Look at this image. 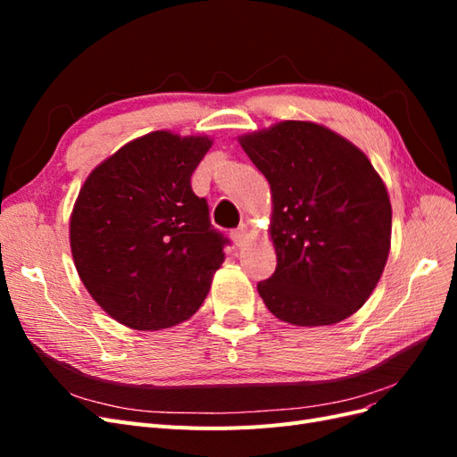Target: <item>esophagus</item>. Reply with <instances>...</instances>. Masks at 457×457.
Returning a JSON list of instances; mask_svg holds the SVG:
<instances>
[{
  "label": "esophagus",
  "instance_id": "esophagus-1",
  "mask_svg": "<svg viewBox=\"0 0 457 457\" xmlns=\"http://www.w3.org/2000/svg\"><path fill=\"white\" fill-rule=\"evenodd\" d=\"M230 237H232L234 244H237L238 247H242V245H245L247 242H250V230H247L245 225H240L238 228H234L230 232Z\"/></svg>",
  "mask_w": 457,
  "mask_h": 457
}]
</instances>
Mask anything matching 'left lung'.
Wrapping results in <instances>:
<instances>
[{
	"label": "left lung",
	"instance_id": "1",
	"mask_svg": "<svg viewBox=\"0 0 457 457\" xmlns=\"http://www.w3.org/2000/svg\"><path fill=\"white\" fill-rule=\"evenodd\" d=\"M267 177L276 270L257 284L267 309L295 326L337 324L378 286L391 250V202L364 152L311 121L240 137Z\"/></svg>",
	"mask_w": 457,
	"mask_h": 457
}]
</instances>
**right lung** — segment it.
<instances>
[{
	"mask_svg": "<svg viewBox=\"0 0 457 457\" xmlns=\"http://www.w3.org/2000/svg\"><path fill=\"white\" fill-rule=\"evenodd\" d=\"M207 137L154 131L87 177L71 219L72 257L91 297L123 326L162 329L195 314L225 261L190 177Z\"/></svg>",
	"mask_w": 457,
	"mask_h": 457,
	"instance_id": "obj_1",
	"label": "right lung"
}]
</instances>
